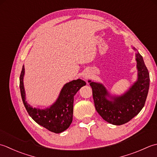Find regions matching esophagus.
<instances>
[{
  "instance_id": "1",
  "label": "esophagus",
  "mask_w": 157,
  "mask_h": 157,
  "mask_svg": "<svg viewBox=\"0 0 157 157\" xmlns=\"http://www.w3.org/2000/svg\"><path fill=\"white\" fill-rule=\"evenodd\" d=\"M89 76L88 75H84L82 76V77L86 79V78H89Z\"/></svg>"
}]
</instances>
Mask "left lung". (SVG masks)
I'll use <instances>...</instances> for the list:
<instances>
[{"label":"left lung","instance_id":"left-lung-1","mask_svg":"<svg viewBox=\"0 0 157 157\" xmlns=\"http://www.w3.org/2000/svg\"><path fill=\"white\" fill-rule=\"evenodd\" d=\"M136 57L137 80L123 95L112 96L101 83L88 81L92 88L95 110L104 120L115 125L129 122L138 114L144 106L148 95L150 85L148 70L138 52L136 53Z\"/></svg>","mask_w":157,"mask_h":157}]
</instances>
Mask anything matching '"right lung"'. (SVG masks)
Segmentation results:
<instances>
[{"instance_id": "obj_1", "label": "right lung", "mask_w": 157, "mask_h": 157, "mask_svg": "<svg viewBox=\"0 0 157 157\" xmlns=\"http://www.w3.org/2000/svg\"><path fill=\"white\" fill-rule=\"evenodd\" d=\"M24 66L20 77V87L22 101L28 113L35 122L50 132L59 133L66 130L72 123L74 96L86 82L81 79L73 80L64 85L55 103L46 109L33 108L25 101L24 87Z\"/></svg>"}]
</instances>
